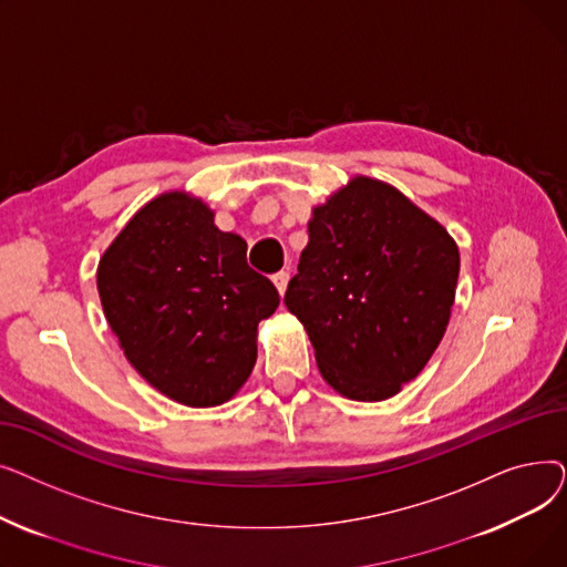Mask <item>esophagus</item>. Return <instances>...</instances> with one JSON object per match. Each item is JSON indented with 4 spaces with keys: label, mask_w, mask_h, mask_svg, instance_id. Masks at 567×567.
I'll use <instances>...</instances> for the list:
<instances>
[{
    "label": "esophagus",
    "mask_w": 567,
    "mask_h": 567,
    "mask_svg": "<svg viewBox=\"0 0 567 567\" xmlns=\"http://www.w3.org/2000/svg\"><path fill=\"white\" fill-rule=\"evenodd\" d=\"M287 282H289V274H287V271H280V274H276V276H274V285H276V289H278V293H280V296H285V291H287Z\"/></svg>",
    "instance_id": "34e87169"
}]
</instances>
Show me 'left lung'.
I'll list each match as a JSON object with an SVG mask.
<instances>
[{"label": "left lung", "mask_w": 567, "mask_h": 567, "mask_svg": "<svg viewBox=\"0 0 567 567\" xmlns=\"http://www.w3.org/2000/svg\"><path fill=\"white\" fill-rule=\"evenodd\" d=\"M285 306L306 326L326 383L381 402L421 374L451 319L460 250L398 188L353 176L312 208Z\"/></svg>", "instance_id": "left-lung-1"}]
</instances>
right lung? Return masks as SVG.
I'll list each match as a JSON object with an SVG mask.
<instances>
[{"label": "right lung", "mask_w": 567, "mask_h": 567, "mask_svg": "<svg viewBox=\"0 0 567 567\" xmlns=\"http://www.w3.org/2000/svg\"><path fill=\"white\" fill-rule=\"evenodd\" d=\"M202 199L169 190L118 231L99 261V296L131 365L169 400L218 406L257 361V323L280 306Z\"/></svg>", "instance_id": "right-lung-1"}]
</instances>
